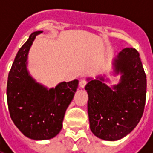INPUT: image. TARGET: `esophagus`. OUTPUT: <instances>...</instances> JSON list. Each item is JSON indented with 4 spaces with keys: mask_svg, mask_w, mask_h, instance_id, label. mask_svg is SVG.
I'll use <instances>...</instances> for the list:
<instances>
[{
    "mask_svg": "<svg viewBox=\"0 0 153 153\" xmlns=\"http://www.w3.org/2000/svg\"><path fill=\"white\" fill-rule=\"evenodd\" d=\"M86 84H87V81H86V80H84V79L80 80L79 87H80V88H83L84 87L86 86Z\"/></svg>",
    "mask_w": 153,
    "mask_h": 153,
    "instance_id": "esophagus-1",
    "label": "esophagus"
}]
</instances>
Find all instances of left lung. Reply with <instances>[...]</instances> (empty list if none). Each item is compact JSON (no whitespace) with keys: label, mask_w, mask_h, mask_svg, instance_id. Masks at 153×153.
<instances>
[{"label":"left lung","mask_w":153,"mask_h":153,"mask_svg":"<svg viewBox=\"0 0 153 153\" xmlns=\"http://www.w3.org/2000/svg\"><path fill=\"white\" fill-rule=\"evenodd\" d=\"M114 71L121 74L117 85L110 88L103 77L88 79V113L90 128L97 138L115 141L128 134L143 116L147 79L139 53L125 48L113 61Z\"/></svg>","instance_id":"1"}]
</instances>
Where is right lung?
I'll use <instances>...</instances> for the list:
<instances>
[{"label": "right lung", "mask_w": 153, "mask_h": 153, "mask_svg": "<svg viewBox=\"0 0 153 153\" xmlns=\"http://www.w3.org/2000/svg\"><path fill=\"white\" fill-rule=\"evenodd\" d=\"M42 33H33L19 50L9 73L6 88L11 120L24 135L34 140L50 139L60 133L65 111L79 84V80L74 79L47 89L29 74L28 51L36 36Z\"/></svg>", "instance_id": "1"}]
</instances>
